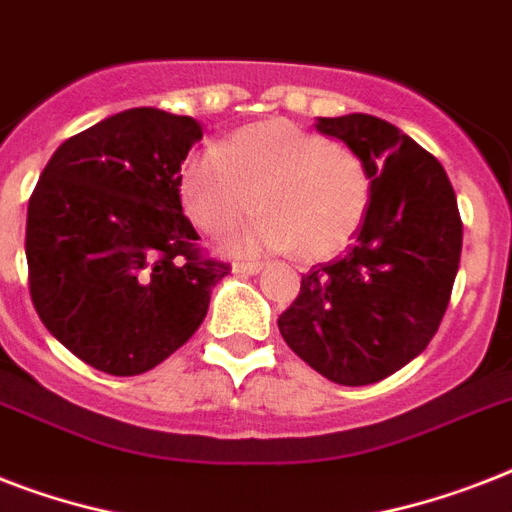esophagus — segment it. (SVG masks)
Segmentation results:
<instances>
[{
    "label": "esophagus",
    "mask_w": 512,
    "mask_h": 512,
    "mask_svg": "<svg viewBox=\"0 0 512 512\" xmlns=\"http://www.w3.org/2000/svg\"><path fill=\"white\" fill-rule=\"evenodd\" d=\"M263 268L260 263H233V271L236 273H257Z\"/></svg>",
    "instance_id": "34e87169"
}]
</instances>
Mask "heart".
Instances as JSON below:
<instances>
[{
  "mask_svg": "<svg viewBox=\"0 0 512 512\" xmlns=\"http://www.w3.org/2000/svg\"><path fill=\"white\" fill-rule=\"evenodd\" d=\"M185 215L209 236L231 231L252 204L260 212L239 236L249 252L324 260L348 247L369 207V177L348 148L287 119L255 122L217 148L185 159Z\"/></svg>",
  "mask_w": 512,
  "mask_h": 512,
  "instance_id": "1",
  "label": "heart"
}]
</instances>
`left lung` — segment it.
<instances>
[{
    "instance_id": "left-lung-1",
    "label": "left lung",
    "mask_w": 512,
    "mask_h": 512,
    "mask_svg": "<svg viewBox=\"0 0 512 512\" xmlns=\"http://www.w3.org/2000/svg\"><path fill=\"white\" fill-rule=\"evenodd\" d=\"M369 177L356 241L313 265L279 332L305 364L337 385H369L428 348L460 268L457 196L436 156L369 114L319 119Z\"/></svg>"
}]
</instances>
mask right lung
Listing matches in <instances>:
<instances>
[{"label": "right lung", "mask_w": 512, "mask_h": 512, "mask_svg": "<svg viewBox=\"0 0 512 512\" xmlns=\"http://www.w3.org/2000/svg\"><path fill=\"white\" fill-rule=\"evenodd\" d=\"M201 124L130 108L52 154L28 199V292L50 335L84 364L143 374L191 340L231 265L183 215L180 164Z\"/></svg>", "instance_id": "right-lung-1"}]
</instances>
